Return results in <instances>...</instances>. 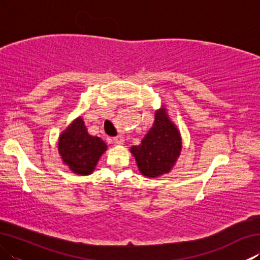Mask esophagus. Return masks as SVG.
<instances>
[{"instance_id":"esophagus-1","label":"esophagus","mask_w":260,"mask_h":260,"mask_svg":"<svg viewBox=\"0 0 260 260\" xmlns=\"http://www.w3.org/2000/svg\"><path fill=\"white\" fill-rule=\"evenodd\" d=\"M113 142L118 144V146H121V144L124 143V138L120 135H118V136H116V138H113Z\"/></svg>"}]
</instances>
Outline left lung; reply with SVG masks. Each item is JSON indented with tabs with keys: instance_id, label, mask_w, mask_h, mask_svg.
<instances>
[{
	"instance_id": "left-lung-1",
	"label": "left lung",
	"mask_w": 260,
	"mask_h": 260,
	"mask_svg": "<svg viewBox=\"0 0 260 260\" xmlns=\"http://www.w3.org/2000/svg\"><path fill=\"white\" fill-rule=\"evenodd\" d=\"M182 139L177 125L171 120L165 105L156 110L155 121L139 146L131 148L140 173L158 178L170 173L180 157Z\"/></svg>"
}]
</instances>
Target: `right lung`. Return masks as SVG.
I'll list each match as a JSON object with an SVG mask.
<instances>
[{
	"instance_id": "1",
	"label": "right lung",
	"mask_w": 260,
	"mask_h": 260,
	"mask_svg": "<svg viewBox=\"0 0 260 260\" xmlns=\"http://www.w3.org/2000/svg\"><path fill=\"white\" fill-rule=\"evenodd\" d=\"M107 149V143L102 139L88 133L81 116L76 118L58 138V152L63 164L78 175L93 173Z\"/></svg>"
}]
</instances>
